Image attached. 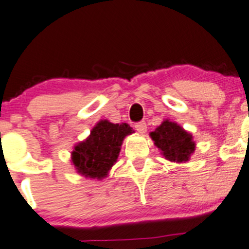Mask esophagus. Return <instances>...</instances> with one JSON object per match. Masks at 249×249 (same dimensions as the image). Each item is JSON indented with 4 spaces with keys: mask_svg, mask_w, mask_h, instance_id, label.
Listing matches in <instances>:
<instances>
[{
    "mask_svg": "<svg viewBox=\"0 0 249 249\" xmlns=\"http://www.w3.org/2000/svg\"><path fill=\"white\" fill-rule=\"evenodd\" d=\"M135 129L137 130L138 132L140 133H145L146 132V124L144 122H140V123H137V124L135 125Z\"/></svg>",
    "mask_w": 249,
    "mask_h": 249,
    "instance_id": "obj_1",
    "label": "esophagus"
}]
</instances>
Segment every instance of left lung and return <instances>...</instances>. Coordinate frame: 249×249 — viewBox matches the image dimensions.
I'll return each instance as SVG.
<instances>
[{
	"mask_svg": "<svg viewBox=\"0 0 249 249\" xmlns=\"http://www.w3.org/2000/svg\"><path fill=\"white\" fill-rule=\"evenodd\" d=\"M149 136L159 148L161 155L171 162H188L196 150L192 133L169 119H164Z\"/></svg>",
	"mask_w": 249,
	"mask_h": 249,
	"instance_id": "obj_1",
	"label": "left lung"
}]
</instances>
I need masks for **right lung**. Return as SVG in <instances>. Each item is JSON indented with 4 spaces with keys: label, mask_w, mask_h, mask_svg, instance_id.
<instances>
[{
    "label": "right lung",
    "mask_w": 249,
    "mask_h": 249,
    "mask_svg": "<svg viewBox=\"0 0 249 249\" xmlns=\"http://www.w3.org/2000/svg\"><path fill=\"white\" fill-rule=\"evenodd\" d=\"M133 132L126 123L113 124L107 119L99 120L89 136L74 145L70 162L75 171L89 179H105L116 164L124 138Z\"/></svg>",
    "instance_id": "add662e5"
}]
</instances>
